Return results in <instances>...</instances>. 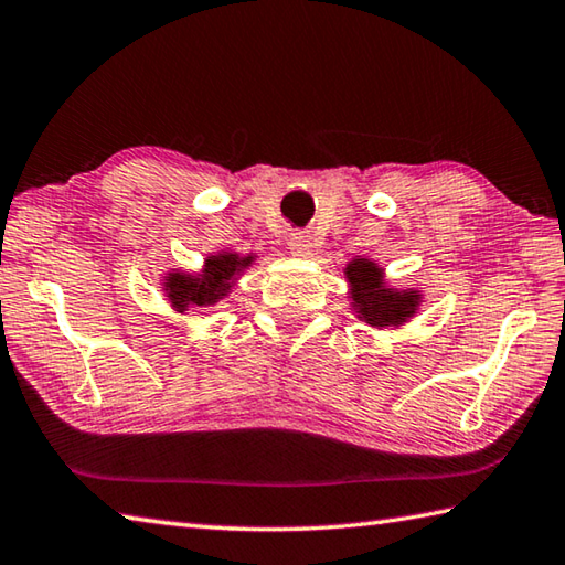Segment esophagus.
Listing matches in <instances>:
<instances>
[{"label": "esophagus", "mask_w": 565, "mask_h": 565, "mask_svg": "<svg viewBox=\"0 0 565 565\" xmlns=\"http://www.w3.org/2000/svg\"><path fill=\"white\" fill-rule=\"evenodd\" d=\"M311 247H313V242H311V237H309V232H296V234H291L289 249H291L294 256H309V254H311Z\"/></svg>", "instance_id": "1"}]
</instances>
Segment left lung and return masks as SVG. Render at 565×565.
Wrapping results in <instances>:
<instances>
[{
	"label": "left lung",
	"mask_w": 565,
	"mask_h": 565,
	"mask_svg": "<svg viewBox=\"0 0 565 565\" xmlns=\"http://www.w3.org/2000/svg\"><path fill=\"white\" fill-rule=\"evenodd\" d=\"M345 279L351 284L353 309L361 321L375 328L403 326L409 316L417 313L423 294L405 289H387L383 281V269L371 259H353L345 266Z\"/></svg>",
	"instance_id": "1"
}]
</instances>
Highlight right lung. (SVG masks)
Returning <instances> with one entry per match:
<instances>
[{
	"label": "right lung",
	"mask_w": 565,
	"mask_h": 565,
	"mask_svg": "<svg viewBox=\"0 0 565 565\" xmlns=\"http://www.w3.org/2000/svg\"><path fill=\"white\" fill-rule=\"evenodd\" d=\"M252 262L254 256L222 252L204 259L202 274L172 271L166 276L168 299L178 311H188L190 306L217 303L232 291L234 279H237Z\"/></svg>",
	"instance_id": "1"
}]
</instances>
